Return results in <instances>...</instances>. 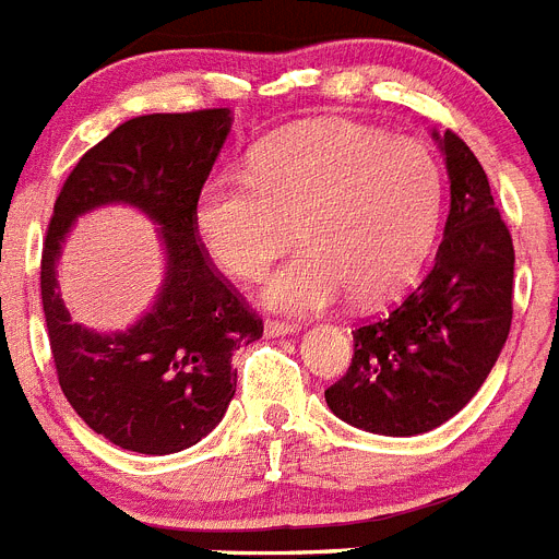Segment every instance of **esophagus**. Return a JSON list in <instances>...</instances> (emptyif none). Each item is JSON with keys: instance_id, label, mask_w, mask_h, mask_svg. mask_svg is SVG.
Instances as JSON below:
<instances>
[{"instance_id": "esophagus-1", "label": "esophagus", "mask_w": 559, "mask_h": 559, "mask_svg": "<svg viewBox=\"0 0 559 559\" xmlns=\"http://www.w3.org/2000/svg\"><path fill=\"white\" fill-rule=\"evenodd\" d=\"M264 332L266 337H286V334L298 332V326L295 323H284V320H266Z\"/></svg>"}]
</instances>
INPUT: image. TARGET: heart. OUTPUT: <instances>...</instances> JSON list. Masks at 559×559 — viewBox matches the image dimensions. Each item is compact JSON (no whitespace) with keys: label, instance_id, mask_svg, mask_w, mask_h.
<instances>
[{"label":"heart","instance_id":"heart-1","mask_svg":"<svg viewBox=\"0 0 559 559\" xmlns=\"http://www.w3.org/2000/svg\"><path fill=\"white\" fill-rule=\"evenodd\" d=\"M441 216V171L425 145L366 126H314L270 140L245 174L197 197V227L227 275L255 281L295 239L304 252L261 289L266 307L318 314L348 295L373 307L419 273Z\"/></svg>","mask_w":559,"mask_h":559}]
</instances>
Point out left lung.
I'll use <instances>...</instances> for the list:
<instances>
[{"mask_svg": "<svg viewBox=\"0 0 559 559\" xmlns=\"http://www.w3.org/2000/svg\"><path fill=\"white\" fill-rule=\"evenodd\" d=\"M450 213L433 266L394 312L354 332L346 377L326 391L337 419L380 436H419L453 419L498 362L512 326L514 247L469 145L433 132Z\"/></svg>", "mask_w": 559, "mask_h": 559, "instance_id": "1", "label": "left lung"}]
</instances>
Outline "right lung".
Returning a JSON list of instances; mask_svg holds the SVG:
<instances>
[{
  "instance_id": "right-lung-1",
  "label": "right lung",
  "mask_w": 559,
  "mask_h": 559,
  "mask_svg": "<svg viewBox=\"0 0 559 559\" xmlns=\"http://www.w3.org/2000/svg\"><path fill=\"white\" fill-rule=\"evenodd\" d=\"M230 123V109L126 120L78 159L52 207L41 304L58 385L95 433L123 450L168 455L205 439L236 394L233 352L264 332L197 239V197ZM104 204L145 212L166 252L158 298L123 333L75 324L57 293L66 236L78 215Z\"/></svg>"
}]
</instances>
